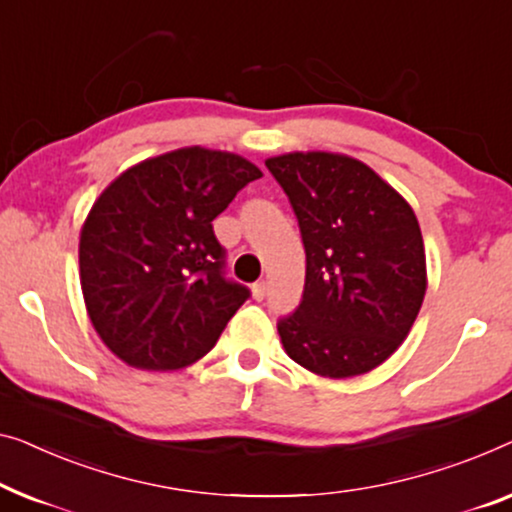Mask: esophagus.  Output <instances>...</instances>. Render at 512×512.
I'll use <instances>...</instances> for the list:
<instances>
[{
	"instance_id": "1",
	"label": "esophagus",
	"mask_w": 512,
	"mask_h": 512,
	"mask_svg": "<svg viewBox=\"0 0 512 512\" xmlns=\"http://www.w3.org/2000/svg\"><path fill=\"white\" fill-rule=\"evenodd\" d=\"M264 296H266V282L259 280V282H255V285H253V299L255 301H264Z\"/></svg>"
}]
</instances>
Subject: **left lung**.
Returning a JSON list of instances; mask_svg holds the SVG:
<instances>
[{
  "mask_svg": "<svg viewBox=\"0 0 512 512\" xmlns=\"http://www.w3.org/2000/svg\"><path fill=\"white\" fill-rule=\"evenodd\" d=\"M305 248L299 308L278 319L292 361L345 379L402 345L423 305L421 227L404 197L361 160L308 151L266 160Z\"/></svg>",
  "mask_w": 512,
  "mask_h": 512,
  "instance_id": "obj_1",
  "label": "left lung"
}]
</instances>
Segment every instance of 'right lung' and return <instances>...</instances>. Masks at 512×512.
Listing matches in <instances>:
<instances>
[{
	"instance_id": "obj_1",
	"label": "right lung",
	"mask_w": 512,
	"mask_h": 512,
	"mask_svg": "<svg viewBox=\"0 0 512 512\" xmlns=\"http://www.w3.org/2000/svg\"><path fill=\"white\" fill-rule=\"evenodd\" d=\"M262 172L202 147L142 160L94 202L80 234V282L96 333L140 370L209 354L250 289L227 278L213 218Z\"/></svg>"
}]
</instances>
